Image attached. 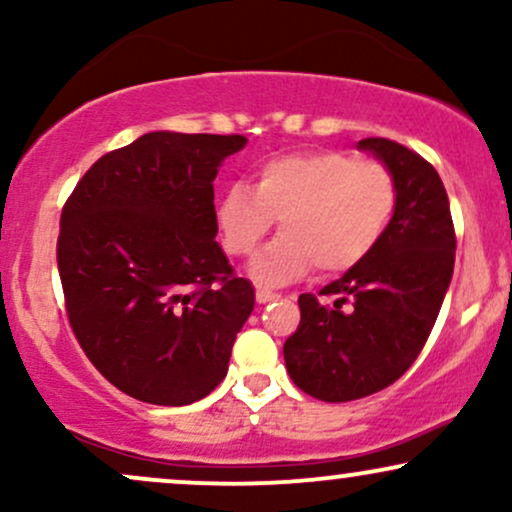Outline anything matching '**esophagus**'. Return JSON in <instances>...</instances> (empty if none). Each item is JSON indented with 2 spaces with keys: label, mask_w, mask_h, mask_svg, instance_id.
<instances>
[{
  "label": "esophagus",
  "mask_w": 512,
  "mask_h": 512,
  "mask_svg": "<svg viewBox=\"0 0 512 512\" xmlns=\"http://www.w3.org/2000/svg\"><path fill=\"white\" fill-rule=\"evenodd\" d=\"M255 298H257V303H272V301H276V298H279V293H274V291H269V289H262V286H257Z\"/></svg>",
  "instance_id": "34e87169"
}]
</instances>
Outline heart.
I'll use <instances>...</instances> for the list:
<instances>
[{"instance_id":"obj_1","label":"heart","mask_w":512,"mask_h":512,"mask_svg":"<svg viewBox=\"0 0 512 512\" xmlns=\"http://www.w3.org/2000/svg\"><path fill=\"white\" fill-rule=\"evenodd\" d=\"M397 178L385 163L320 149L264 161L255 190L226 187L216 202L223 250L248 257L281 219V233L252 262L262 284H286L317 267L346 274L373 255L397 211Z\"/></svg>"}]
</instances>
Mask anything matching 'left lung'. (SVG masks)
Returning <instances> with one entry per match:
<instances>
[{"mask_svg": "<svg viewBox=\"0 0 512 512\" xmlns=\"http://www.w3.org/2000/svg\"><path fill=\"white\" fill-rule=\"evenodd\" d=\"M397 178V211L385 238L361 267L301 293V325L286 339V370L305 395L351 402L385 390L424 349L455 267V226L436 168L407 146L368 137Z\"/></svg>", "mask_w": 512, "mask_h": 512, "instance_id": "obj_1", "label": "left lung"}]
</instances>
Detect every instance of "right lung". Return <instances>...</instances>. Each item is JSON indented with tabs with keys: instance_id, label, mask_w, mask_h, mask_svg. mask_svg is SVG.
Returning a JSON list of instances; mask_svg holds the SVG:
<instances>
[{
	"instance_id": "add662e5",
	"label": "right lung",
	"mask_w": 512,
	"mask_h": 512,
	"mask_svg": "<svg viewBox=\"0 0 512 512\" xmlns=\"http://www.w3.org/2000/svg\"><path fill=\"white\" fill-rule=\"evenodd\" d=\"M243 134L149 132L98 158L62 207L64 308L88 361L139 402L182 407L226 378L255 291L216 233L214 178Z\"/></svg>"
}]
</instances>
